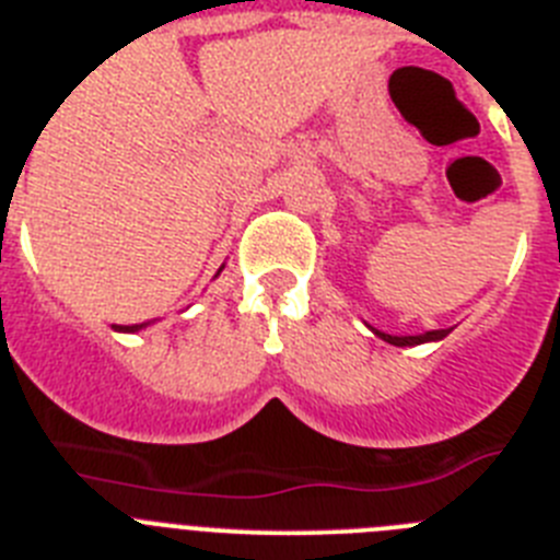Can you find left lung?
<instances>
[{
    "label": "left lung",
    "mask_w": 560,
    "mask_h": 560,
    "mask_svg": "<svg viewBox=\"0 0 560 560\" xmlns=\"http://www.w3.org/2000/svg\"><path fill=\"white\" fill-rule=\"evenodd\" d=\"M370 328V325H368ZM373 330L378 339L389 341V345H395V348H415V345H427V341H440L446 339L448 334H452V328H440V330H427V334H418V336H393V334H384V330L378 328H370Z\"/></svg>",
    "instance_id": "8db88e82"
}]
</instances>
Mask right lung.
<instances>
[{"instance_id":"1","label":"right lung","mask_w":560,"mask_h":560,"mask_svg":"<svg viewBox=\"0 0 560 560\" xmlns=\"http://www.w3.org/2000/svg\"><path fill=\"white\" fill-rule=\"evenodd\" d=\"M221 269H224V266H221ZM221 269H219V271H221ZM148 325H151V323H140V325H112V328L117 330V334H137V330L148 328Z\"/></svg>"}]
</instances>
